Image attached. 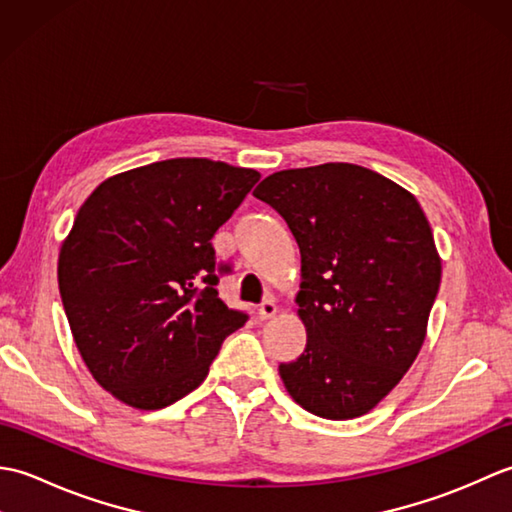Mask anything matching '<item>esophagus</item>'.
<instances>
[{
    "mask_svg": "<svg viewBox=\"0 0 512 512\" xmlns=\"http://www.w3.org/2000/svg\"><path fill=\"white\" fill-rule=\"evenodd\" d=\"M277 314V303L273 299H266L262 306H259V319H273Z\"/></svg>",
    "mask_w": 512,
    "mask_h": 512,
    "instance_id": "1",
    "label": "esophagus"
}]
</instances>
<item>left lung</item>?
I'll return each instance as SVG.
<instances>
[{"mask_svg":"<svg viewBox=\"0 0 512 512\" xmlns=\"http://www.w3.org/2000/svg\"><path fill=\"white\" fill-rule=\"evenodd\" d=\"M301 250L306 350L279 365L292 400L328 420L372 411L416 361L442 259L418 200L380 173L325 162L259 182Z\"/></svg>","mask_w":512,"mask_h":512,"instance_id":"8db88e82","label":"left lung"}]
</instances>
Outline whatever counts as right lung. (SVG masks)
I'll use <instances>...</instances> for the list:
<instances>
[{
    "label": "right lung",
    "mask_w": 512,
    "mask_h": 512,
    "mask_svg": "<svg viewBox=\"0 0 512 512\" xmlns=\"http://www.w3.org/2000/svg\"><path fill=\"white\" fill-rule=\"evenodd\" d=\"M259 171L206 158L151 162L103 180L59 250L76 350L105 391L143 411L184 398L246 314L217 297L211 237Z\"/></svg>",
    "instance_id": "1"
}]
</instances>
